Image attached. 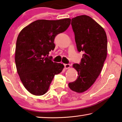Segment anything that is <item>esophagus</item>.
<instances>
[{"instance_id":"esophagus-1","label":"esophagus","mask_w":122,"mask_h":122,"mask_svg":"<svg viewBox=\"0 0 122 122\" xmlns=\"http://www.w3.org/2000/svg\"><path fill=\"white\" fill-rule=\"evenodd\" d=\"M65 67L66 69L69 68L70 67V64H65Z\"/></svg>"}]
</instances>
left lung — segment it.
Listing matches in <instances>:
<instances>
[{
    "mask_svg": "<svg viewBox=\"0 0 122 122\" xmlns=\"http://www.w3.org/2000/svg\"><path fill=\"white\" fill-rule=\"evenodd\" d=\"M71 24L77 51L83 54L81 62L73 65L78 78L68 85L74 91L81 93L93 85L100 74L107 57V38L103 28L87 15L72 18Z\"/></svg>",
    "mask_w": 122,
    "mask_h": 122,
    "instance_id": "left-lung-1",
    "label": "left lung"
}]
</instances>
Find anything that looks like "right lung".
I'll return each mask as SVG.
<instances>
[{
    "mask_svg": "<svg viewBox=\"0 0 122 122\" xmlns=\"http://www.w3.org/2000/svg\"><path fill=\"white\" fill-rule=\"evenodd\" d=\"M70 19L39 20L24 28L17 37L15 61L22 83L36 96L46 92L55 75L62 71V64L53 62L49 52L54 50L55 36L67 29Z\"/></svg>",
    "mask_w": 122,
    "mask_h": 122,
    "instance_id": "right-lung-1",
    "label": "right lung"
}]
</instances>
